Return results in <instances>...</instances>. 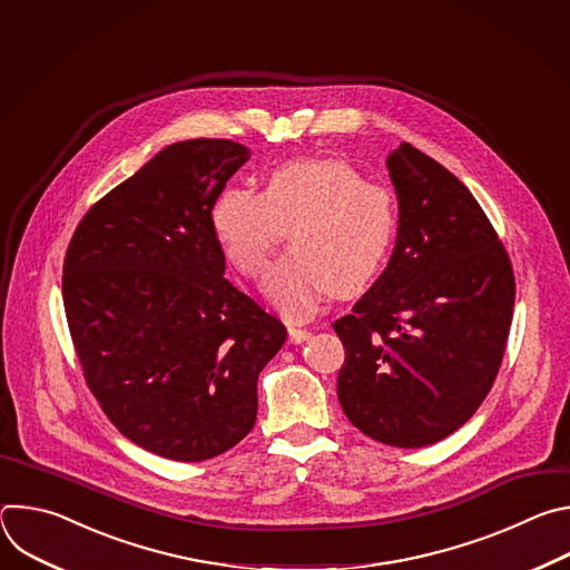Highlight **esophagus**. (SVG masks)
<instances>
[{
	"label": "esophagus",
	"instance_id": "esophagus-1",
	"mask_svg": "<svg viewBox=\"0 0 570 570\" xmlns=\"http://www.w3.org/2000/svg\"><path fill=\"white\" fill-rule=\"evenodd\" d=\"M308 336H311L308 330H302V327H295V324H288V341H291L293 345L304 343Z\"/></svg>",
	"mask_w": 570,
	"mask_h": 570
}]
</instances>
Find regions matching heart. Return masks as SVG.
I'll return each instance as SVG.
<instances>
[{
    "instance_id": "obj_1",
    "label": "heart",
    "mask_w": 570,
    "mask_h": 570,
    "mask_svg": "<svg viewBox=\"0 0 570 570\" xmlns=\"http://www.w3.org/2000/svg\"><path fill=\"white\" fill-rule=\"evenodd\" d=\"M288 227L295 246L268 271L264 291L284 313L302 317L324 293H361L383 268L396 234L387 187L363 180L345 159H299L275 169L264 191L225 189L212 229L227 262L259 277Z\"/></svg>"
}]
</instances>
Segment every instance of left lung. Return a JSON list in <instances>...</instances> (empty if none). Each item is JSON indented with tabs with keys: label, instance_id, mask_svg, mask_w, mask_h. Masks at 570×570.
Returning <instances> with one entry per match:
<instances>
[{
	"label": "left lung",
	"instance_id": "obj_1",
	"mask_svg": "<svg viewBox=\"0 0 570 570\" xmlns=\"http://www.w3.org/2000/svg\"><path fill=\"white\" fill-rule=\"evenodd\" d=\"M399 200L394 253L350 315L338 399L367 438L399 449L458 431L499 374L514 311V273L471 191L403 141L387 155Z\"/></svg>",
	"mask_w": 570,
	"mask_h": 570
}]
</instances>
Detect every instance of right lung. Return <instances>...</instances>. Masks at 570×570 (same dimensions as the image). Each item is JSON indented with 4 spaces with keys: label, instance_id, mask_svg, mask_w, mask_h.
<instances>
[{
    "label": "right lung",
    "instance_id": "add662e5",
    "mask_svg": "<svg viewBox=\"0 0 570 570\" xmlns=\"http://www.w3.org/2000/svg\"><path fill=\"white\" fill-rule=\"evenodd\" d=\"M250 150L187 139L159 150L78 223L62 266L76 356L137 446L200 462L246 438L284 324L225 277L212 207Z\"/></svg>",
    "mask_w": 570,
    "mask_h": 570
}]
</instances>
